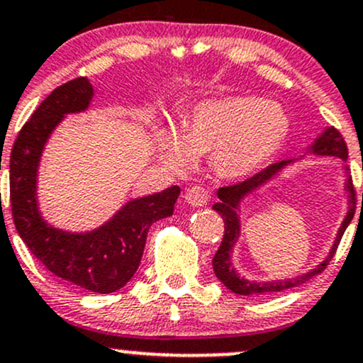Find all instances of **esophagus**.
<instances>
[{"label": "esophagus", "mask_w": 363, "mask_h": 363, "mask_svg": "<svg viewBox=\"0 0 363 363\" xmlns=\"http://www.w3.org/2000/svg\"><path fill=\"white\" fill-rule=\"evenodd\" d=\"M184 200L191 206H205L210 200V193L203 186H193L184 193Z\"/></svg>", "instance_id": "obj_1"}]
</instances>
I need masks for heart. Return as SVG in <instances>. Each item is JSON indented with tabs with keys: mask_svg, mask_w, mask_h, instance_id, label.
<instances>
[{
	"mask_svg": "<svg viewBox=\"0 0 363 363\" xmlns=\"http://www.w3.org/2000/svg\"><path fill=\"white\" fill-rule=\"evenodd\" d=\"M291 122L286 110L272 99L224 96L193 106L181 127H155V143L162 160L186 172L193 155L212 157L220 177L241 179L272 160L289 136Z\"/></svg>",
	"mask_w": 363,
	"mask_h": 363,
	"instance_id": "1",
	"label": "heart"
}]
</instances>
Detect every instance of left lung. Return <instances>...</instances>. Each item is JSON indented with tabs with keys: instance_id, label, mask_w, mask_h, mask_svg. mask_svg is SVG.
Here are the masks:
<instances>
[{
	"instance_id": "obj_1",
	"label": "left lung",
	"mask_w": 363,
	"mask_h": 363,
	"mask_svg": "<svg viewBox=\"0 0 363 363\" xmlns=\"http://www.w3.org/2000/svg\"><path fill=\"white\" fill-rule=\"evenodd\" d=\"M318 155V157H333L337 158V160L346 162L348 158V148H346L345 139L341 138V134L337 133L334 127H328V129L322 130L318 136L313 139L312 145L308 146L305 151V155ZM303 160V158H296V160H286L274 163V165L267 167L265 170H262L260 174L253 175L252 179H246L245 182H240V184L227 186V188H220L217 191L218 201L215 203L212 208L218 215H222L225 224L224 238H222L220 246H218L217 253H215L212 265L213 272L217 276L218 281L225 286L227 289H230L236 294H245V296H250V294H270L277 291H284V289L296 288V286L303 284V282L308 281L310 277H313L315 274L322 272L325 269V265L329 264L330 258L336 253L337 245H340L341 236L345 234L346 227L352 222L353 215H355V191H353L352 184V175L348 174V169L345 167L346 172V181H345V191L348 193V210H346V215L341 222L340 229H337L336 240H334L333 246H330L328 257L320 262V264L310 269L308 272L301 274V276L289 277V279H276V281H252V279H246L241 276L236 270V267L233 264V250L236 246V242L240 241L241 238V205L245 203L246 198L250 194H253L255 191H258L262 186H265L267 182H270L272 179H276L282 170L288 169L293 163ZM363 201V194H362Z\"/></svg>"
}]
</instances>
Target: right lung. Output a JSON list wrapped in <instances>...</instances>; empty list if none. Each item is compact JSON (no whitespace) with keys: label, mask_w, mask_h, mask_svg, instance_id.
<instances>
[{"label":"right lung","mask_w":363,"mask_h":363,"mask_svg":"<svg viewBox=\"0 0 363 363\" xmlns=\"http://www.w3.org/2000/svg\"><path fill=\"white\" fill-rule=\"evenodd\" d=\"M94 89L86 77L57 87L22 127L10 157L11 215L18 236L50 272L87 291L108 294L136 274L151 224L174 213L181 189L123 203L96 229L72 233L45 220L38 201V175L51 134L70 113L89 108Z\"/></svg>","instance_id":"right-lung-1"}]
</instances>
